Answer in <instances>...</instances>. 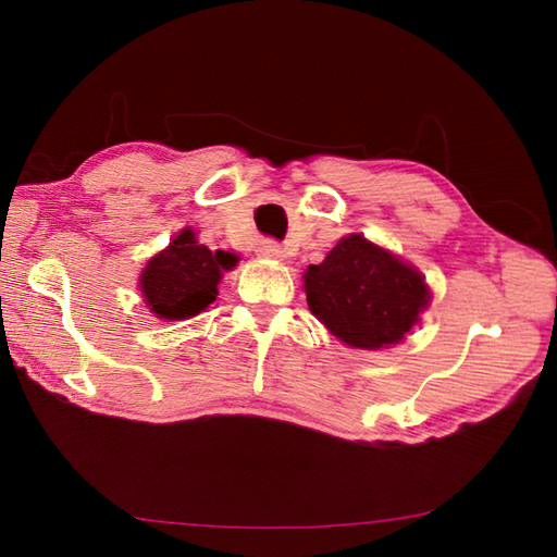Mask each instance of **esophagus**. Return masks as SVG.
<instances>
[{
	"label": "esophagus",
	"instance_id": "1",
	"mask_svg": "<svg viewBox=\"0 0 557 557\" xmlns=\"http://www.w3.org/2000/svg\"><path fill=\"white\" fill-rule=\"evenodd\" d=\"M258 258H262V260H282L285 256H282V248L275 240H262L258 245Z\"/></svg>",
	"mask_w": 557,
	"mask_h": 557
}]
</instances>
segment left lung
<instances>
[{
    "instance_id": "left-lung-1",
    "label": "left lung",
    "mask_w": 557,
    "mask_h": 557,
    "mask_svg": "<svg viewBox=\"0 0 557 557\" xmlns=\"http://www.w3.org/2000/svg\"><path fill=\"white\" fill-rule=\"evenodd\" d=\"M307 305L338 342L363 351L400 344L432 292L425 275L363 233H348L305 272Z\"/></svg>"
}]
</instances>
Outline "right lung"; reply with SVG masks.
<instances>
[{
    "label": "right lung",
    "mask_w": 557,
    "mask_h": 557,
    "mask_svg": "<svg viewBox=\"0 0 557 557\" xmlns=\"http://www.w3.org/2000/svg\"><path fill=\"white\" fill-rule=\"evenodd\" d=\"M238 256L209 250L191 228L174 235L172 243L147 260L137 287L145 307L162 322H182L201 314L219 297L223 272L238 265Z\"/></svg>",
    "instance_id": "obj_1"
}]
</instances>
